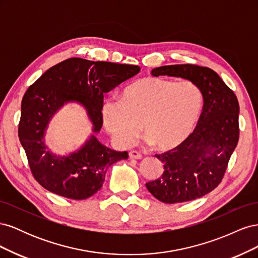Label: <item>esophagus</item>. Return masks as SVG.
I'll return each mask as SVG.
<instances>
[{
	"label": "esophagus",
	"mask_w": 258,
	"mask_h": 258,
	"mask_svg": "<svg viewBox=\"0 0 258 258\" xmlns=\"http://www.w3.org/2000/svg\"><path fill=\"white\" fill-rule=\"evenodd\" d=\"M129 157L131 159H141L142 155L137 151H131V152H129Z\"/></svg>",
	"instance_id": "esophagus-1"
}]
</instances>
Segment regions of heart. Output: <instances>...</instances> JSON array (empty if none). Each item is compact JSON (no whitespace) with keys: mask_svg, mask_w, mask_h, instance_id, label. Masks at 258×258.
<instances>
[{"mask_svg":"<svg viewBox=\"0 0 258 258\" xmlns=\"http://www.w3.org/2000/svg\"><path fill=\"white\" fill-rule=\"evenodd\" d=\"M201 105V92L192 83L146 76L122 90L120 102L105 103L102 119L120 146H129L143 127L148 143L169 151L192 134Z\"/></svg>","mask_w":258,"mask_h":258,"instance_id":"b5f03b06","label":"heart"}]
</instances>
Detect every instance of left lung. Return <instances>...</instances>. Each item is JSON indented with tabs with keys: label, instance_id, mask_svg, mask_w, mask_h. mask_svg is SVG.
I'll list each match as a JSON object with an SVG mask.
<instances>
[{
	"label": "left lung",
	"instance_id": "8db88e82",
	"mask_svg": "<svg viewBox=\"0 0 258 258\" xmlns=\"http://www.w3.org/2000/svg\"><path fill=\"white\" fill-rule=\"evenodd\" d=\"M153 76H173L196 85L204 97L198 124L184 143L155 155L163 163L161 177L146 183L155 198L177 204L200 198L221 183L239 140V103L213 70L195 64L163 66Z\"/></svg>",
	"mask_w": 258,
	"mask_h": 258
}]
</instances>
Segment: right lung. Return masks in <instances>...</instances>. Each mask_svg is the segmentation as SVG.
Masks as SVG:
<instances>
[{
    "mask_svg": "<svg viewBox=\"0 0 258 258\" xmlns=\"http://www.w3.org/2000/svg\"><path fill=\"white\" fill-rule=\"evenodd\" d=\"M140 72V67L70 58L48 69L26 91L21 101L18 136L29 166L45 189L83 200L103 185L113 163L128 158L127 152L106 147L95 136L102 127L103 93ZM67 103H79L93 123V135L77 151L57 155L44 143L48 124Z\"/></svg>",
    "mask_w": 258,
    "mask_h": 258,
    "instance_id": "right-lung-1",
    "label": "right lung"
}]
</instances>
